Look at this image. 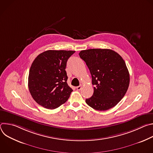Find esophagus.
<instances>
[{"label": "esophagus", "instance_id": "1", "mask_svg": "<svg viewBox=\"0 0 153 153\" xmlns=\"http://www.w3.org/2000/svg\"><path fill=\"white\" fill-rule=\"evenodd\" d=\"M82 85H80V86H77L76 87V89L77 90H80L81 89H82Z\"/></svg>", "mask_w": 153, "mask_h": 153}]
</instances>
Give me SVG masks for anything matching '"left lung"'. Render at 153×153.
Listing matches in <instances>:
<instances>
[{"instance_id": "left-lung-1", "label": "left lung", "mask_w": 153, "mask_h": 153, "mask_svg": "<svg viewBox=\"0 0 153 153\" xmlns=\"http://www.w3.org/2000/svg\"><path fill=\"white\" fill-rule=\"evenodd\" d=\"M89 68L93 96L86 103L96 110L106 111L115 106L124 97L129 84V74L122 57L109 49H89L79 53Z\"/></svg>"}]
</instances>
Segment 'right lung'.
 <instances>
[{"mask_svg":"<svg viewBox=\"0 0 153 153\" xmlns=\"http://www.w3.org/2000/svg\"><path fill=\"white\" fill-rule=\"evenodd\" d=\"M74 51L48 50L38 55L31 64L28 88L33 99L50 110L66 102L73 90L67 83V62Z\"/></svg>","mask_w":153,"mask_h":153,"instance_id":"1","label":"right lung"}]
</instances>
